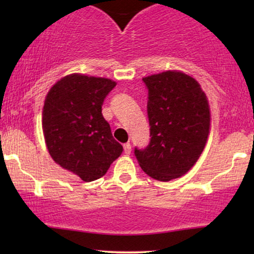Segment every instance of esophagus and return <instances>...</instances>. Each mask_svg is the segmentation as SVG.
<instances>
[{
    "label": "esophagus",
    "mask_w": 254,
    "mask_h": 254,
    "mask_svg": "<svg viewBox=\"0 0 254 254\" xmlns=\"http://www.w3.org/2000/svg\"><path fill=\"white\" fill-rule=\"evenodd\" d=\"M124 153L127 154V155L131 153V144L129 143V142H127V143L124 144Z\"/></svg>",
    "instance_id": "esophagus-1"
}]
</instances>
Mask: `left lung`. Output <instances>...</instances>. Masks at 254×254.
<instances>
[{
  "label": "left lung",
  "instance_id": "obj_1",
  "mask_svg": "<svg viewBox=\"0 0 254 254\" xmlns=\"http://www.w3.org/2000/svg\"><path fill=\"white\" fill-rule=\"evenodd\" d=\"M148 89L150 141L135 156L148 176L170 182L196 164L210 129V111L199 83L180 71L142 78Z\"/></svg>",
  "mask_w": 254,
  "mask_h": 254
}]
</instances>
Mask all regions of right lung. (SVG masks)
Segmentation results:
<instances>
[{
	"label": "right lung",
	"instance_id": "right-lung-1",
	"mask_svg": "<svg viewBox=\"0 0 254 254\" xmlns=\"http://www.w3.org/2000/svg\"><path fill=\"white\" fill-rule=\"evenodd\" d=\"M115 87L109 78L69 75L52 87L44 103L43 130L49 153L83 182L105 176L123 153L101 113L105 98Z\"/></svg>",
	"mask_w": 254,
	"mask_h": 254
}]
</instances>
